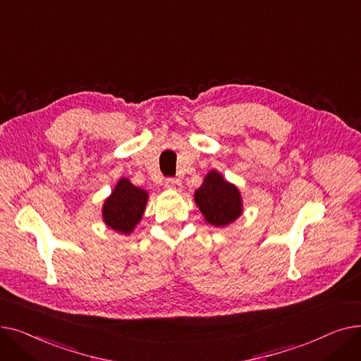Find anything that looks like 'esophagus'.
Returning <instances> with one entry per match:
<instances>
[{
	"label": "esophagus",
	"instance_id": "34e87169",
	"mask_svg": "<svg viewBox=\"0 0 361 361\" xmlns=\"http://www.w3.org/2000/svg\"><path fill=\"white\" fill-rule=\"evenodd\" d=\"M165 187L168 188V190H181V181L178 178H173L169 177L165 180Z\"/></svg>",
	"mask_w": 361,
	"mask_h": 361
}]
</instances>
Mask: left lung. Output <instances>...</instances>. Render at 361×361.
I'll return each instance as SVG.
<instances>
[{
    "instance_id": "obj_1",
    "label": "left lung",
    "mask_w": 361,
    "mask_h": 361,
    "mask_svg": "<svg viewBox=\"0 0 361 361\" xmlns=\"http://www.w3.org/2000/svg\"><path fill=\"white\" fill-rule=\"evenodd\" d=\"M195 200L204 219L215 226L231 224L243 211L238 188L226 183L216 171H211L206 176L195 195Z\"/></svg>"
}]
</instances>
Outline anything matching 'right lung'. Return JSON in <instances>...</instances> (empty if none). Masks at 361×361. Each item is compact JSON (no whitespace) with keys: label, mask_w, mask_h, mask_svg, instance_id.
I'll return each mask as SVG.
<instances>
[{"label":"right lung","mask_w":361,"mask_h":361,"mask_svg":"<svg viewBox=\"0 0 361 361\" xmlns=\"http://www.w3.org/2000/svg\"><path fill=\"white\" fill-rule=\"evenodd\" d=\"M147 193L123 178L104 203V221L112 230L130 234L140 221Z\"/></svg>","instance_id":"obj_1"}]
</instances>
